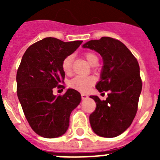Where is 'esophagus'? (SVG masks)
I'll return each instance as SVG.
<instances>
[{
    "label": "esophagus",
    "mask_w": 160,
    "mask_h": 160,
    "mask_svg": "<svg viewBox=\"0 0 160 160\" xmlns=\"http://www.w3.org/2000/svg\"><path fill=\"white\" fill-rule=\"evenodd\" d=\"M88 98V95L86 94H82V99H87Z\"/></svg>",
    "instance_id": "obj_1"
}]
</instances>
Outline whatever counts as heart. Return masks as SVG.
Listing matches in <instances>:
<instances>
[{
    "mask_svg": "<svg viewBox=\"0 0 160 160\" xmlns=\"http://www.w3.org/2000/svg\"><path fill=\"white\" fill-rule=\"evenodd\" d=\"M84 57L90 65H92L94 62L98 61L97 56L92 53H84ZM72 61H73L72 55H69L63 59L62 63V68L63 71L67 74L70 73L72 70ZM94 82H95L94 78L90 77V76L87 77V76L78 75L70 80V87L81 92H86L92 87Z\"/></svg>",
    "mask_w": 160,
    "mask_h": 160,
    "instance_id": "1",
    "label": "heart"
}]
</instances>
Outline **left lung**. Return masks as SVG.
Segmentation results:
<instances>
[{
	"instance_id": "left-lung-1",
	"label": "left lung",
	"mask_w": 160,
	"mask_h": 160,
	"mask_svg": "<svg viewBox=\"0 0 160 160\" xmlns=\"http://www.w3.org/2000/svg\"><path fill=\"white\" fill-rule=\"evenodd\" d=\"M83 48L94 49L102 58L101 80L96 89L109 91L102 101L90 96L96 102L95 111L90 115V126L99 136L116 137L131 126L138 110L142 90L138 61L122 42L109 37L89 41Z\"/></svg>"
}]
</instances>
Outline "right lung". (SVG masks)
I'll return each mask as SVG.
<instances>
[{
	"mask_svg": "<svg viewBox=\"0 0 160 160\" xmlns=\"http://www.w3.org/2000/svg\"><path fill=\"white\" fill-rule=\"evenodd\" d=\"M82 41L64 42L46 38L26 49L17 72V93L25 116L33 131L47 138L67 131L72 111L81 102V94L68 89L53 95V88H62L63 59L75 51Z\"/></svg>",
	"mask_w": 160,
	"mask_h": 160,
	"instance_id": "1",
	"label": "right lung"
}]
</instances>
